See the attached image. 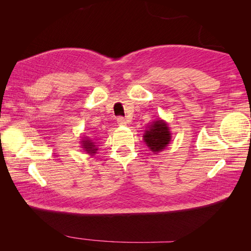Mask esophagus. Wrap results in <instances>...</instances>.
<instances>
[{
	"label": "esophagus",
	"mask_w": 251,
	"mask_h": 251,
	"mask_svg": "<svg viewBox=\"0 0 251 251\" xmlns=\"http://www.w3.org/2000/svg\"><path fill=\"white\" fill-rule=\"evenodd\" d=\"M117 124H118L120 126H126V118H124V117H118V118H117Z\"/></svg>",
	"instance_id": "esophagus-1"
}]
</instances>
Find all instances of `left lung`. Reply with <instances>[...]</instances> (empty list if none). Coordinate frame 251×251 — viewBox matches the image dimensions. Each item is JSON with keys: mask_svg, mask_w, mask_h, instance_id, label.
I'll use <instances>...</instances> for the list:
<instances>
[{"mask_svg": "<svg viewBox=\"0 0 251 251\" xmlns=\"http://www.w3.org/2000/svg\"><path fill=\"white\" fill-rule=\"evenodd\" d=\"M171 138L172 134L170 127L168 124L161 119L153 121L143 134L144 142L153 153H159L164 150L170 143Z\"/></svg>", "mask_w": 251, "mask_h": 251, "instance_id": "1", "label": "left lung"}]
</instances>
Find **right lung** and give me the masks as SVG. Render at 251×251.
I'll use <instances>...</instances> for the list:
<instances>
[{"mask_svg":"<svg viewBox=\"0 0 251 251\" xmlns=\"http://www.w3.org/2000/svg\"><path fill=\"white\" fill-rule=\"evenodd\" d=\"M81 147H82L83 151H87V154H90V155H94L96 153V151L98 150L95 147V142H93L90 139H87V138H85L81 141Z\"/></svg>","mask_w":251,"mask_h":251,"instance_id":"right-lung-1","label":"right lung"}]
</instances>
